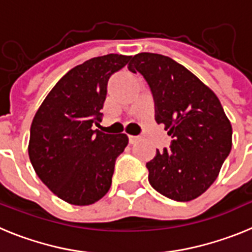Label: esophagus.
I'll return each instance as SVG.
<instances>
[{
  "label": "esophagus",
  "instance_id": "esophagus-1",
  "mask_svg": "<svg viewBox=\"0 0 252 252\" xmlns=\"http://www.w3.org/2000/svg\"><path fill=\"white\" fill-rule=\"evenodd\" d=\"M140 140V136H133V135H130L128 136V141H130V144H135L136 141H139Z\"/></svg>",
  "mask_w": 252,
  "mask_h": 252
}]
</instances>
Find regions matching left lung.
<instances>
[{"instance_id":"8db88e82","label":"left lung","mask_w":252,"mask_h":252,"mask_svg":"<svg viewBox=\"0 0 252 252\" xmlns=\"http://www.w3.org/2000/svg\"><path fill=\"white\" fill-rule=\"evenodd\" d=\"M128 69L144 75L155 101V120L173 137L169 150H157L146 162L149 183L173 201L195 199L217 179L232 148V126L221 102L186 66L165 55L140 53Z\"/></svg>"}]
</instances>
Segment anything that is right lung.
Masks as SVG:
<instances>
[{
  "mask_svg": "<svg viewBox=\"0 0 252 252\" xmlns=\"http://www.w3.org/2000/svg\"><path fill=\"white\" fill-rule=\"evenodd\" d=\"M130 59L108 54L74 66L35 113L29 158L41 182L68 203L90 206L110 190L116 159L128 137L93 130V125L102 121L108 79Z\"/></svg>",
  "mask_w": 252,
  "mask_h": 252,
  "instance_id": "1",
  "label": "right lung"
}]
</instances>
